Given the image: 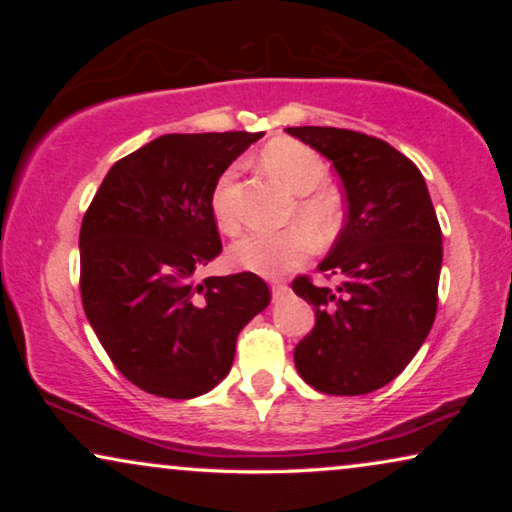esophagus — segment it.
<instances>
[{"mask_svg": "<svg viewBox=\"0 0 512 512\" xmlns=\"http://www.w3.org/2000/svg\"><path fill=\"white\" fill-rule=\"evenodd\" d=\"M286 293H289V286H286L284 282H272V298H284Z\"/></svg>", "mask_w": 512, "mask_h": 512, "instance_id": "obj_1", "label": "esophagus"}]
</instances>
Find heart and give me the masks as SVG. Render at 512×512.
<instances>
[{"label": "heart", "instance_id": "obj_1", "mask_svg": "<svg viewBox=\"0 0 512 512\" xmlns=\"http://www.w3.org/2000/svg\"><path fill=\"white\" fill-rule=\"evenodd\" d=\"M265 170L282 181L293 195H300L296 219L310 229L317 240H328L340 226V200L324 191L328 167L310 146L296 139H275L263 149ZM235 170L230 167L219 177L212 193V214L221 233L235 235L240 230V212L233 200ZM312 249V237L303 228L282 233H254L230 247V261L258 275L277 277L305 261Z\"/></svg>", "mask_w": 512, "mask_h": 512}]
</instances>
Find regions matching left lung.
Instances as JSON below:
<instances>
[{
  "label": "left lung",
  "instance_id": "obj_1",
  "mask_svg": "<svg viewBox=\"0 0 512 512\" xmlns=\"http://www.w3.org/2000/svg\"><path fill=\"white\" fill-rule=\"evenodd\" d=\"M331 160L347 198V221L319 270L338 286L293 282L314 307L312 333L293 361L303 380L333 396L384 387L412 361L438 305L443 233L417 165L363 132L286 128Z\"/></svg>",
  "mask_w": 512,
  "mask_h": 512
}]
</instances>
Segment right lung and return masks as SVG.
Masks as SVG:
<instances>
[{"mask_svg": "<svg viewBox=\"0 0 512 512\" xmlns=\"http://www.w3.org/2000/svg\"><path fill=\"white\" fill-rule=\"evenodd\" d=\"M263 132L163 135L114 163L81 223V300L139 389L195 398L230 373L237 333L270 303L254 272H193L221 254L216 181Z\"/></svg>", "mask_w": 512, "mask_h": 512, "instance_id": "right-lung-1", "label": "right lung"}]
</instances>
